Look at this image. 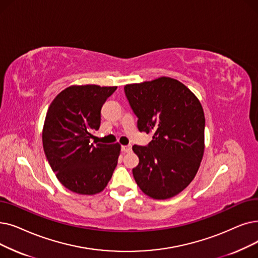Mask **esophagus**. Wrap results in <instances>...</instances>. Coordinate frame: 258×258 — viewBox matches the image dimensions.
<instances>
[{"mask_svg": "<svg viewBox=\"0 0 258 258\" xmlns=\"http://www.w3.org/2000/svg\"><path fill=\"white\" fill-rule=\"evenodd\" d=\"M121 151L123 153H130V152H132V147L131 145H123V147L121 148Z\"/></svg>", "mask_w": 258, "mask_h": 258, "instance_id": "obj_1", "label": "esophagus"}]
</instances>
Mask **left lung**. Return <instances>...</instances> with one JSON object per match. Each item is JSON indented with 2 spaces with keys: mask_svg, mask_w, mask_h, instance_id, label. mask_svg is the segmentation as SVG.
<instances>
[{
  "mask_svg": "<svg viewBox=\"0 0 258 258\" xmlns=\"http://www.w3.org/2000/svg\"><path fill=\"white\" fill-rule=\"evenodd\" d=\"M124 92L139 131L153 133L148 147H133L139 158L133 169L135 181L151 198H172L192 182L203 160V105L183 83L170 77L126 84Z\"/></svg>",
  "mask_w": 258,
  "mask_h": 258,
  "instance_id": "obj_1",
  "label": "left lung"
}]
</instances>
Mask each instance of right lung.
<instances>
[{
    "instance_id": "obj_1",
    "label": "right lung",
    "mask_w": 258,
    "mask_h": 258,
    "mask_svg": "<svg viewBox=\"0 0 258 258\" xmlns=\"http://www.w3.org/2000/svg\"><path fill=\"white\" fill-rule=\"evenodd\" d=\"M117 86L71 85L50 103L42 131L43 149L58 180L80 195L102 192L116 169L119 143H91L101 107Z\"/></svg>"
}]
</instances>
